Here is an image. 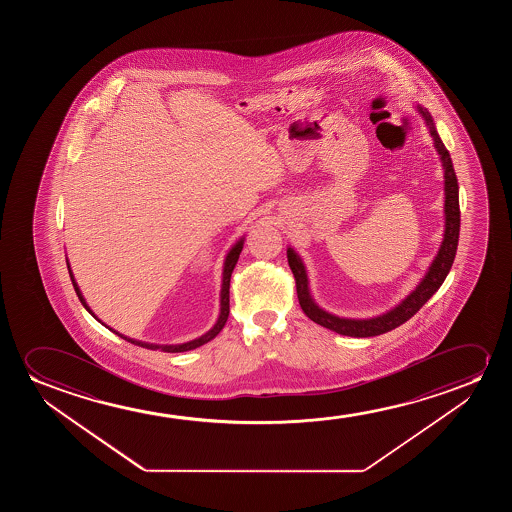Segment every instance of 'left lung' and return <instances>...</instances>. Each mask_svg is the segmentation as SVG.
<instances>
[{
	"instance_id": "8db88e82",
	"label": "left lung",
	"mask_w": 512,
	"mask_h": 512,
	"mask_svg": "<svg viewBox=\"0 0 512 512\" xmlns=\"http://www.w3.org/2000/svg\"><path fill=\"white\" fill-rule=\"evenodd\" d=\"M416 108H418L421 117L427 122L428 131H430V136L434 138V147L439 157H441L442 169H444V238H442L439 252L432 260L427 273L421 278L413 292L407 295L406 299H402L395 308L386 311L383 315L365 318V320L341 318V316L332 315V313L325 311L316 304L313 295H311V290H309L308 271H306L304 262L295 253L294 248H288L287 250L288 266L294 273L297 297H299L302 311L313 322L322 325L325 329L334 330L341 336L372 337L397 329L399 325L406 323L411 316L416 315L421 306L439 290V287L446 280V276H448L449 269L453 266V260H455L458 234H460V203H458V180H456L455 168H453V162H451V155H449L444 143L439 138V134H437L432 115L423 106L418 105Z\"/></svg>"
}]
</instances>
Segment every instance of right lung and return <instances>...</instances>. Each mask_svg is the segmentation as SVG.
Segmentation results:
<instances>
[{
  "mask_svg": "<svg viewBox=\"0 0 512 512\" xmlns=\"http://www.w3.org/2000/svg\"><path fill=\"white\" fill-rule=\"evenodd\" d=\"M243 245H245V238L239 239L236 245L232 246L229 253H227V257H225L224 262V273H222V290H220V315H218V320L213 327H211L206 334H203L201 337H197V339H192L189 343L183 344H150L143 343V341H136V339H131V337L124 336V334H119L117 330L110 329L108 325L101 322L98 316L92 313V309L89 308V304L85 302L84 295L80 292V287L77 285V281H75V276H73V271H71L70 262L66 259V264H68V273H70L71 283H73V287H75V292H77L78 299L80 302L84 304V308L91 313L98 322L103 323L105 327L115 332L117 336L122 337V339H126L129 343L138 344L141 348H148V350H161L164 353H180V351H189L196 350L199 346H203V344L208 343L211 339H215L218 336V332L224 329L225 322H227V318H229V287H231V274L234 271V267H236V262L239 259V253L243 250Z\"/></svg>",
  "mask_w": 512,
  "mask_h": 512,
  "instance_id": "right-lung-1",
  "label": "right lung"
}]
</instances>
